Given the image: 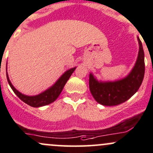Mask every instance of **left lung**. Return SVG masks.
Listing matches in <instances>:
<instances>
[{
	"instance_id": "left-lung-1",
	"label": "left lung",
	"mask_w": 153,
	"mask_h": 153,
	"mask_svg": "<svg viewBox=\"0 0 153 153\" xmlns=\"http://www.w3.org/2000/svg\"><path fill=\"white\" fill-rule=\"evenodd\" d=\"M139 53L134 67L127 76L114 81H98L92 73L89 74V89L98 103L113 106L130 99L141 85L144 76V53L139 36Z\"/></svg>"
}]
</instances>
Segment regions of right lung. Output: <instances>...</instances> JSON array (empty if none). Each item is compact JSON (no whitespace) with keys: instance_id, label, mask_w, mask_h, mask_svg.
<instances>
[{"instance_id":"right-lung-1","label":"right lung","mask_w":153,"mask_h":153,"mask_svg":"<svg viewBox=\"0 0 153 153\" xmlns=\"http://www.w3.org/2000/svg\"><path fill=\"white\" fill-rule=\"evenodd\" d=\"M75 69H76V67L65 71L64 73L62 74V76L56 81V83L53 86H51V87L48 88V89L42 91L40 94L33 96L25 95V94H22L21 92L17 91L14 88V86H13L12 83H11L7 72H6V78H7V81L9 86H10L13 91L15 93V94L17 97L20 98L22 101H23L24 102H25V103L28 104L30 106L37 108L51 104V102H54L57 99L59 94H61L62 91L63 90L64 85L66 84V83L68 81L72 74L73 73V72L75 71ZM6 70H7V67H6Z\"/></svg>"}]
</instances>
